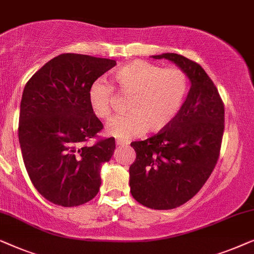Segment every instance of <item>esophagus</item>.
<instances>
[{
	"label": "esophagus",
	"instance_id": "1",
	"mask_svg": "<svg viewBox=\"0 0 254 254\" xmlns=\"http://www.w3.org/2000/svg\"><path fill=\"white\" fill-rule=\"evenodd\" d=\"M130 142L127 140H123V139H116V145L117 146H127Z\"/></svg>",
	"mask_w": 254,
	"mask_h": 254
}]
</instances>
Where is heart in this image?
<instances>
[{"instance_id": "obj_1", "label": "heart", "mask_w": 254, "mask_h": 254, "mask_svg": "<svg viewBox=\"0 0 254 254\" xmlns=\"http://www.w3.org/2000/svg\"><path fill=\"white\" fill-rule=\"evenodd\" d=\"M121 93L130 95L128 113L113 119L107 132L117 138H131L145 131L160 132L170 126L180 112L188 91V78L181 69L167 67L135 60L119 67L114 73ZM113 86L95 80L88 90V103L96 117L112 116Z\"/></svg>"}]
</instances>
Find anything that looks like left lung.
Instances as JSON below:
<instances>
[{"mask_svg":"<svg viewBox=\"0 0 254 254\" xmlns=\"http://www.w3.org/2000/svg\"><path fill=\"white\" fill-rule=\"evenodd\" d=\"M176 64L191 87L175 120L158 134L131 146L137 156L130 166L131 194L153 209H173L198 193L220 155L224 106L205 70L187 57L166 53L152 56Z\"/></svg>","mask_w":254,"mask_h":254,"instance_id":"left-lung-1","label":"left lung"}]
</instances>
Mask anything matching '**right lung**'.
<instances>
[{
	"label": "right lung",
	"mask_w": 254,
	"mask_h": 254,
	"mask_svg": "<svg viewBox=\"0 0 254 254\" xmlns=\"http://www.w3.org/2000/svg\"><path fill=\"white\" fill-rule=\"evenodd\" d=\"M116 61L62 54L25 85L18 137L25 168L34 188L49 201L79 206L98 194L101 166L115 151V139L87 145L103 128L92 113L88 90Z\"/></svg>",
	"instance_id": "add662e5"
}]
</instances>
